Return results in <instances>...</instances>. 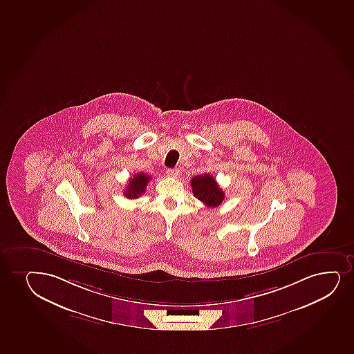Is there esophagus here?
<instances>
[{
  "label": "esophagus",
  "mask_w": 354,
  "mask_h": 354,
  "mask_svg": "<svg viewBox=\"0 0 354 354\" xmlns=\"http://www.w3.org/2000/svg\"><path fill=\"white\" fill-rule=\"evenodd\" d=\"M179 172H180V171L177 170V169H167V175L169 176V177H172V178H177L179 176Z\"/></svg>",
  "instance_id": "34e87169"
}]
</instances>
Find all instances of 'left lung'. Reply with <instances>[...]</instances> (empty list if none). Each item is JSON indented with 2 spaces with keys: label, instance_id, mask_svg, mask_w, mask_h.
Instances as JSON below:
<instances>
[{
  "label": "left lung",
  "instance_id": "left-lung-1",
  "mask_svg": "<svg viewBox=\"0 0 354 354\" xmlns=\"http://www.w3.org/2000/svg\"><path fill=\"white\" fill-rule=\"evenodd\" d=\"M192 194L207 207H218L224 199V192L215 178L209 174L195 176L192 179Z\"/></svg>",
  "mask_w": 354,
  "mask_h": 354
}]
</instances>
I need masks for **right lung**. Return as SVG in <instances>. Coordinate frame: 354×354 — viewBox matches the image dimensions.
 I'll use <instances>...</instances> for the list:
<instances>
[{
  "instance_id": "right-lung-1",
  "label": "right lung",
  "mask_w": 354,
  "mask_h": 354,
  "mask_svg": "<svg viewBox=\"0 0 354 354\" xmlns=\"http://www.w3.org/2000/svg\"><path fill=\"white\" fill-rule=\"evenodd\" d=\"M150 179L151 176L147 175L144 172H139L129 180L124 195L127 198H138L139 196H142V194L145 192V189H147V183H149Z\"/></svg>"
}]
</instances>
